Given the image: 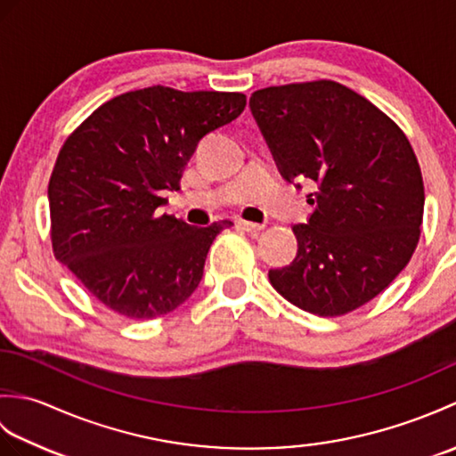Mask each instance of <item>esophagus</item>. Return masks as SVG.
Listing matches in <instances>:
<instances>
[{
	"label": "esophagus",
	"mask_w": 456,
	"mask_h": 456,
	"mask_svg": "<svg viewBox=\"0 0 456 456\" xmlns=\"http://www.w3.org/2000/svg\"><path fill=\"white\" fill-rule=\"evenodd\" d=\"M239 227L245 229V231H250V233H258V231H263L265 225H260V223H253V221H245L240 219L239 221Z\"/></svg>",
	"instance_id": "1"
}]
</instances>
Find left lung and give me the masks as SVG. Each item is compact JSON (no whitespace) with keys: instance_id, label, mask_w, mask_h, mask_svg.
<instances>
[{"instance_id":"1","label":"left lung","mask_w":456,"mask_h":456,"mask_svg":"<svg viewBox=\"0 0 456 456\" xmlns=\"http://www.w3.org/2000/svg\"><path fill=\"white\" fill-rule=\"evenodd\" d=\"M250 111L288 182L309 178L315 211L294 225L297 255L270 270L276 292L304 312L337 317L388 288L419 243L423 178L405 133L333 80L270 86Z\"/></svg>"}]
</instances>
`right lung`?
Masks as SVG:
<instances>
[{
	"label": "right lung",
	"mask_w": 456,
	"mask_h": 456,
	"mask_svg": "<svg viewBox=\"0 0 456 456\" xmlns=\"http://www.w3.org/2000/svg\"><path fill=\"white\" fill-rule=\"evenodd\" d=\"M239 92H180L168 86L121 94L80 123L48 180L53 253L111 312L154 319L198 288L223 219L188 225L168 213L164 190L201 137L243 113Z\"/></svg>",
	"instance_id": "obj_1"
}]
</instances>
